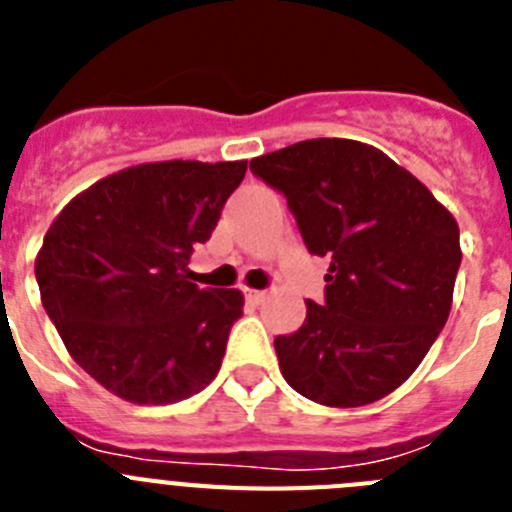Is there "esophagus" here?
<instances>
[{"instance_id": "esophagus-1", "label": "esophagus", "mask_w": 512, "mask_h": 512, "mask_svg": "<svg viewBox=\"0 0 512 512\" xmlns=\"http://www.w3.org/2000/svg\"><path fill=\"white\" fill-rule=\"evenodd\" d=\"M246 300L251 302V305H261V302L266 300V292L264 289H246Z\"/></svg>"}]
</instances>
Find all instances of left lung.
I'll return each mask as SVG.
<instances>
[{
    "instance_id": "left-lung-1",
    "label": "left lung",
    "mask_w": 512,
    "mask_h": 512,
    "mask_svg": "<svg viewBox=\"0 0 512 512\" xmlns=\"http://www.w3.org/2000/svg\"><path fill=\"white\" fill-rule=\"evenodd\" d=\"M287 197L302 241L328 256L323 305L274 338L292 390L328 408L395 392L449 320L461 264L459 225L387 153L346 138L300 140L253 158Z\"/></svg>"
}]
</instances>
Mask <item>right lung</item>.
<instances>
[{
  "instance_id": "obj_1",
  "label": "right lung",
  "mask_w": 512,
  "mask_h": 512,
  "mask_svg": "<svg viewBox=\"0 0 512 512\" xmlns=\"http://www.w3.org/2000/svg\"><path fill=\"white\" fill-rule=\"evenodd\" d=\"M246 161H158L122 169L63 207L35 279L76 364L138 405L205 390L223 364L238 289H200L187 269L210 241Z\"/></svg>"
}]
</instances>
